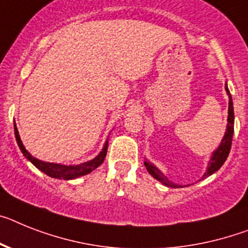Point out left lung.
<instances>
[{
    "instance_id": "1",
    "label": "left lung",
    "mask_w": 248,
    "mask_h": 248,
    "mask_svg": "<svg viewBox=\"0 0 248 248\" xmlns=\"http://www.w3.org/2000/svg\"><path fill=\"white\" fill-rule=\"evenodd\" d=\"M226 89L227 95H228V118H227V128H226V132H224V136L220 141L219 146L217 149L214 150L213 153L211 155V159L208 161V165H207V170L203 174L201 180L203 179L208 178V176H211L212 174H214L216 171L220 169V166L223 165L224 161L227 160L228 157V154H230V150H231V145H232V137H233V130H234V112H233V102H232V95L230 93V89L227 87V83H226ZM145 164V168L146 170L149 171V174L153 178H155L156 180H159L160 183H163L165 186L168 188H180L182 185L175 184V183H172L171 180H169V178H166L165 175L163 174V171H160L153 163H150L145 159L143 161Z\"/></svg>"
}]
</instances>
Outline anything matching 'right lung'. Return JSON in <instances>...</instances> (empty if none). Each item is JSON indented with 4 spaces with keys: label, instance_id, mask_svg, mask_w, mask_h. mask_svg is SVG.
<instances>
[{
    "label": "right lung",
    "instance_id": "right-lung-1",
    "mask_svg": "<svg viewBox=\"0 0 248 248\" xmlns=\"http://www.w3.org/2000/svg\"><path fill=\"white\" fill-rule=\"evenodd\" d=\"M15 127V137H16V141H17V145L21 150V153L24 154V156L30 161L34 166H36L37 169L43 171L44 174H46L50 178L55 179H63V180H73V179L80 178L83 175H87L89 172H92L93 170H95L99 165H102V163L105 161L106 154H107V147H108V140H106L105 145H103V149L101 150V153L95 156L94 159L88 160L85 163L78 164V165H63V164H57V163H46V161H43V160H39L36 157L31 155L28 150L25 149L24 143H22L21 139H20V135H18V130L16 124H14Z\"/></svg>",
    "mask_w": 248,
    "mask_h": 248
}]
</instances>
